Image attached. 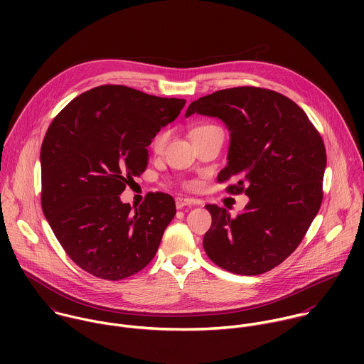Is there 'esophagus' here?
Returning <instances> with one entry per match:
<instances>
[{
  "label": "esophagus",
  "instance_id": "34e87169",
  "mask_svg": "<svg viewBox=\"0 0 364 364\" xmlns=\"http://www.w3.org/2000/svg\"><path fill=\"white\" fill-rule=\"evenodd\" d=\"M193 200L191 198H186V197H176V205L177 209H183V207L191 205Z\"/></svg>",
  "mask_w": 364,
  "mask_h": 364
}]
</instances>
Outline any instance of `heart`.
<instances>
[{
    "mask_svg": "<svg viewBox=\"0 0 364 364\" xmlns=\"http://www.w3.org/2000/svg\"><path fill=\"white\" fill-rule=\"evenodd\" d=\"M215 129H219L218 127L215 125H201V127H197L191 131V138L193 136H197V135H201V134H205V132H210V131H215ZM167 141H168V132L167 131H161L159 132L157 135H155L151 141V149L155 152V154H161L167 145Z\"/></svg>",
    "mask_w": 364,
    "mask_h": 364,
    "instance_id": "obj_1",
    "label": "heart"
}]
</instances>
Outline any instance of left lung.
<instances>
[{
  "instance_id": "8db88e82",
  "label": "left lung",
  "mask_w": 364,
  "mask_h": 364,
  "mask_svg": "<svg viewBox=\"0 0 364 364\" xmlns=\"http://www.w3.org/2000/svg\"><path fill=\"white\" fill-rule=\"evenodd\" d=\"M193 114L215 117L230 131L228 166L220 183L245 193L240 215L207 204L212 226L203 247L233 274L259 275L282 264L298 247L323 201L327 155L323 138L289 97L262 87L218 90L190 103Z\"/></svg>"
}]
</instances>
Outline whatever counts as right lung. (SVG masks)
Segmentation results:
<instances>
[{
  "label": "right lung",
  "instance_id": "1",
  "mask_svg": "<svg viewBox=\"0 0 364 364\" xmlns=\"http://www.w3.org/2000/svg\"><path fill=\"white\" fill-rule=\"evenodd\" d=\"M184 99L159 97L121 85L93 87L60 111L41 144V207L72 261L100 279L144 269L176 216L170 194L152 193L139 207L121 193L148 164L157 132Z\"/></svg>",
  "mask_w": 364,
  "mask_h": 364
}]
</instances>
